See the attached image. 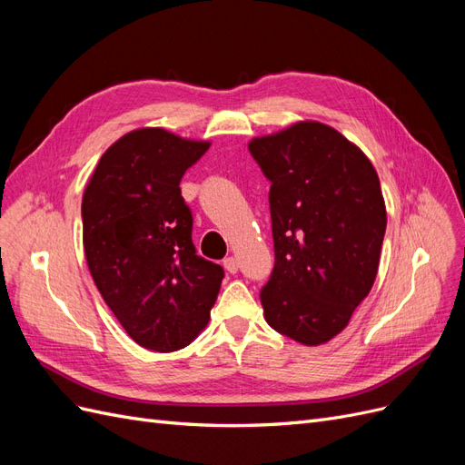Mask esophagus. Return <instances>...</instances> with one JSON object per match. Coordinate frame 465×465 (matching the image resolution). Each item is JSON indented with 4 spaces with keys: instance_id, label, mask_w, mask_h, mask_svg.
I'll return each instance as SVG.
<instances>
[{
    "instance_id": "34e87169",
    "label": "esophagus",
    "mask_w": 465,
    "mask_h": 465,
    "mask_svg": "<svg viewBox=\"0 0 465 465\" xmlns=\"http://www.w3.org/2000/svg\"><path fill=\"white\" fill-rule=\"evenodd\" d=\"M223 265H224V270H227L229 273H236V272H238V260H236L234 256L224 258V260H223Z\"/></svg>"
}]
</instances>
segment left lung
<instances>
[{"mask_svg":"<svg viewBox=\"0 0 465 465\" xmlns=\"http://www.w3.org/2000/svg\"><path fill=\"white\" fill-rule=\"evenodd\" d=\"M272 182L275 265L260 292L270 326L302 345L340 333L371 292L386 232L372 163L340 132L299 122L248 143Z\"/></svg>","mask_w":465,"mask_h":465,"instance_id":"1","label":"left lung"}]
</instances>
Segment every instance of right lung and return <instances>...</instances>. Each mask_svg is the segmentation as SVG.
<instances>
[{
	"instance_id": "1",
	"label": "right lung",
	"mask_w": 465,
	"mask_h": 465,
	"mask_svg": "<svg viewBox=\"0 0 465 465\" xmlns=\"http://www.w3.org/2000/svg\"><path fill=\"white\" fill-rule=\"evenodd\" d=\"M209 149L163 128L120 137L83 193L89 272L122 328L145 349L178 351L207 326L224 277L198 256L180 180Z\"/></svg>"
}]
</instances>
